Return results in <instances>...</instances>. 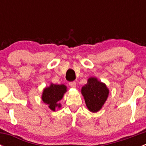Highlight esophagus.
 <instances>
[{
    "label": "esophagus",
    "mask_w": 146,
    "mask_h": 146,
    "mask_svg": "<svg viewBox=\"0 0 146 146\" xmlns=\"http://www.w3.org/2000/svg\"><path fill=\"white\" fill-rule=\"evenodd\" d=\"M69 85H70L71 88H76V82L73 81V82H69Z\"/></svg>",
    "instance_id": "34e87169"
}]
</instances>
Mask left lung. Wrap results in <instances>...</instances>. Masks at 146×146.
I'll use <instances>...</instances> for the list:
<instances>
[{"label":"left lung","instance_id":"left-lung-1","mask_svg":"<svg viewBox=\"0 0 146 146\" xmlns=\"http://www.w3.org/2000/svg\"><path fill=\"white\" fill-rule=\"evenodd\" d=\"M81 92L88 110L92 112L99 111L107 100L109 90L105 84L95 78L88 79V84L82 88Z\"/></svg>","mask_w":146,"mask_h":146}]
</instances>
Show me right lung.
<instances>
[{
  "label": "right lung",
  "instance_id": "right-lung-1",
  "mask_svg": "<svg viewBox=\"0 0 146 146\" xmlns=\"http://www.w3.org/2000/svg\"><path fill=\"white\" fill-rule=\"evenodd\" d=\"M66 92V87L64 85H54L51 84L48 88L44 90L42 94V100L48 104V107L55 111L56 107H60L61 104L58 102L62 99L64 94Z\"/></svg>",
  "mask_w": 146,
  "mask_h": 146
}]
</instances>
